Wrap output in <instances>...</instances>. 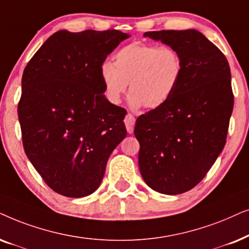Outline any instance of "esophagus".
Returning a JSON list of instances; mask_svg holds the SVG:
<instances>
[{"instance_id": "1", "label": "esophagus", "mask_w": 249, "mask_h": 249, "mask_svg": "<svg viewBox=\"0 0 249 249\" xmlns=\"http://www.w3.org/2000/svg\"><path fill=\"white\" fill-rule=\"evenodd\" d=\"M124 123H125V126H126V130L130 134L133 133L134 130V125H135V118L133 117V115L127 114L125 116L124 118Z\"/></svg>"}]
</instances>
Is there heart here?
<instances>
[{"label": "heart", "mask_w": 249, "mask_h": 249, "mask_svg": "<svg viewBox=\"0 0 249 249\" xmlns=\"http://www.w3.org/2000/svg\"><path fill=\"white\" fill-rule=\"evenodd\" d=\"M183 62L172 46H157L144 42H132L114 55V64L101 65L100 75L106 97L118 105L130 83V106L138 109H155L163 106L180 83Z\"/></svg>", "instance_id": "1"}]
</instances>
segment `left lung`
Listing matches in <instances>:
<instances>
[{
  "instance_id": "obj_1",
  "label": "left lung",
  "mask_w": 249,
  "mask_h": 249,
  "mask_svg": "<svg viewBox=\"0 0 249 249\" xmlns=\"http://www.w3.org/2000/svg\"><path fill=\"white\" fill-rule=\"evenodd\" d=\"M177 50L183 71L171 98L138 117L139 168L145 183L164 195L189 191L223 150L233 109L225 55L195 29L147 32Z\"/></svg>"
}]
</instances>
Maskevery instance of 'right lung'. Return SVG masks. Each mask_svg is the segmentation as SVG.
<instances>
[{"label":"right lung","mask_w":249,"mask_h":249,"mask_svg":"<svg viewBox=\"0 0 249 249\" xmlns=\"http://www.w3.org/2000/svg\"><path fill=\"white\" fill-rule=\"evenodd\" d=\"M125 33L59 31L26 66L18 104L26 155L62 196L91 195L108 158L126 137V110L105 97L100 68Z\"/></svg>","instance_id":"right-lung-1"}]
</instances>
